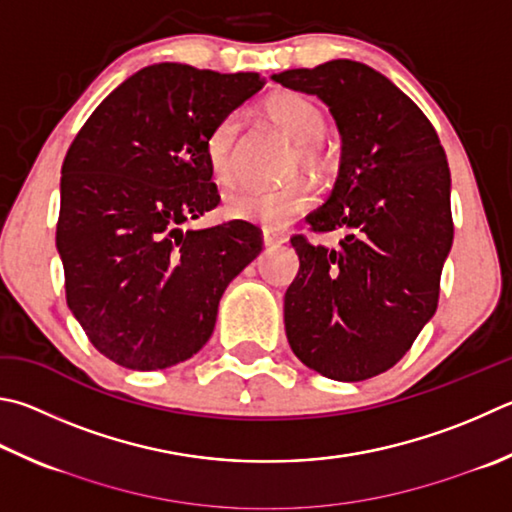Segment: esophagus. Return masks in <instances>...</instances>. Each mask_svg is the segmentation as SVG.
Wrapping results in <instances>:
<instances>
[{"label": "esophagus", "mask_w": 512, "mask_h": 512, "mask_svg": "<svg viewBox=\"0 0 512 512\" xmlns=\"http://www.w3.org/2000/svg\"><path fill=\"white\" fill-rule=\"evenodd\" d=\"M286 241L284 235L280 232H273V230H264V246L266 248H275V246H282Z\"/></svg>", "instance_id": "34e87169"}]
</instances>
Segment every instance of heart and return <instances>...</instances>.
<instances>
[{
  "mask_svg": "<svg viewBox=\"0 0 512 512\" xmlns=\"http://www.w3.org/2000/svg\"><path fill=\"white\" fill-rule=\"evenodd\" d=\"M266 116L282 129L295 143V154L288 167V176L306 172L315 179H327L336 167L331 152L322 145L327 134V116L324 111L302 94L282 91L266 100ZM239 134V118L228 116L212 129L208 136V161L219 183H232L235 170V145ZM315 201L311 183L295 179L280 190H237L226 199V217L235 221H248L264 230H282Z\"/></svg>",
  "mask_w": 512,
  "mask_h": 512,
  "instance_id": "obj_1",
  "label": "heart"
}]
</instances>
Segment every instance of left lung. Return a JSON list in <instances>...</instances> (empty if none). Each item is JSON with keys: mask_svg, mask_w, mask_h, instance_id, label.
<instances>
[{"mask_svg": "<svg viewBox=\"0 0 512 512\" xmlns=\"http://www.w3.org/2000/svg\"><path fill=\"white\" fill-rule=\"evenodd\" d=\"M273 80L318 96L336 118L340 172L306 224L347 232L338 248L291 239L300 271L284 295L286 338L309 369L358 383L394 367L439 304L454 237L450 167L423 111L367 64L331 60Z\"/></svg>", "mask_w": 512, "mask_h": 512, "instance_id": "8db88e82", "label": "left lung"}]
</instances>
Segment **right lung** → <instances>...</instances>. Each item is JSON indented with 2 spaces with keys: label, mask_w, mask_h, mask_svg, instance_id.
<instances>
[{
  "label": "right lung",
  "mask_w": 512,
  "mask_h": 512,
  "mask_svg": "<svg viewBox=\"0 0 512 512\" xmlns=\"http://www.w3.org/2000/svg\"><path fill=\"white\" fill-rule=\"evenodd\" d=\"M264 82L152 64L73 138L55 246L73 318L116 365L154 371L192 358L212 336L226 286L262 253L248 221L183 224L219 206L208 136Z\"/></svg>",
  "instance_id": "1"
}]
</instances>
